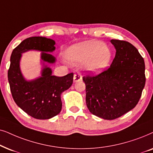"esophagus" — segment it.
Segmentation results:
<instances>
[{"label":"esophagus","mask_w":153,"mask_h":153,"mask_svg":"<svg viewBox=\"0 0 153 153\" xmlns=\"http://www.w3.org/2000/svg\"><path fill=\"white\" fill-rule=\"evenodd\" d=\"M82 75H80V73H76V74L74 75V77H73V80H74L75 82H76L82 80Z\"/></svg>","instance_id":"esophagus-1"}]
</instances>
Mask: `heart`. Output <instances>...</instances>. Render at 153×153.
<instances>
[{"label": "heart", "mask_w": 153, "mask_h": 153, "mask_svg": "<svg viewBox=\"0 0 153 153\" xmlns=\"http://www.w3.org/2000/svg\"><path fill=\"white\" fill-rule=\"evenodd\" d=\"M66 57L73 64L84 62L85 70L99 73L111 64L113 53L110 48L99 40H87L71 45L66 52Z\"/></svg>", "instance_id": "1"}]
</instances>
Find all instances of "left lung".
<instances>
[{"instance_id":"8db88e82","label":"left lung","mask_w":153,"mask_h":153,"mask_svg":"<svg viewBox=\"0 0 153 153\" xmlns=\"http://www.w3.org/2000/svg\"><path fill=\"white\" fill-rule=\"evenodd\" d=\"M111 42L116 53L110 68L96 76L82 78L89 111L109 120L136 106L146 83L145 62L137 49L124 40Z\"/></svg>"}]
</instances>
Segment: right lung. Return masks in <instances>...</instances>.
I'll return each instance as SVG.
<instances>
[{
    "mask_svg": "<svg viewBox=\"0 0 153 153\" xmlns=\"http://www.w3.org/2000/svg\"><path fill=\"white\" fill-rule=\"evenodd\" d=\"M55 41L50 38L35 36L26 38L14 49L10 56L7 77L13 99L20 108L38 120L50 119L61 112V95L73 84V73L63 77L52 75L48 64H54L56 58L50 54L55 50ZM30 50L42 52V75L27 81L20 69L22 53Z\"/></svg>",
    "mask_w": 153,
    "mask_h": 153,
    "instance_id": "1",
    "label": "right lung"
}]
</instances>
